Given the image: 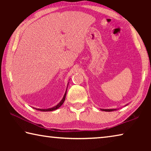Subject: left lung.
<instances>
[{"instance_id":"8db88e82","label":"left lung","mask_w":151,"mask_h":151,"mask_svg":"<svg viewBox=\"0 0 151 151\" xmlns=\"http://www.w3.org/2000/svg\"><path fill=\"white\" fill-rule=\"evenodd\" d=\"M127 104H126L125 106H127ZM101 111H106V112H111V111H116V110H117L116 109H101Z\"/></svg>"}]
</instances>
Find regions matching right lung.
Masks as SVG:
<instances>
[{
    "mask_svg": "<svg viewBox=\"0 0 151 151\" xmlns=\"http://www.w3.org/2000/svg\"><path fill=\"white\" fill-rule=\"evenodd\" d=\"M67 88H68V85H67ZM67 88H66V92L65 94H64V96L62 100L60 101V102L59 103H58V104H57V105L52 107V108H50V109H37V108H34L35 109L38 110V111H43V112H47V111H55V110H57V109L59 108L60 106H62V104H63L64 102H65V98H66V91H67Z\"/></svg>",
    "mask_w": 151,
    "mask_h": 151,
    "instance_id": "1",
    "label": "right lung"
}]
</instances>
